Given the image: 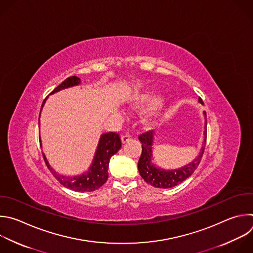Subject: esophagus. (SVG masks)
Returning a JSON list of instances; mask_svg holds the SVG:
<instances>
[{
  "label": "esophagus",
  "mask_w": 253,
  "mask_h": 253,
  "mask_svg": "<svg viewBox=\"0 0 253 253\" xmlns=\"http://www.w3.org/2000/svg\"><path fill=\"white\" fill-rule=\"evenodd\" d=\"M131 139H132V136L129 135V134H124V135L121 136V140H122V143H123V144L129 142Z\"/></svg>",
  "instance_id": "obj_1"
}]
</instances>
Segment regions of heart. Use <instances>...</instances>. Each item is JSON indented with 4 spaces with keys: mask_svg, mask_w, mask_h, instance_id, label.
Instances as JSON below:
<instances>
[{
    "mask_svg": "<svg viewBox=\"0 0 253 253\" xmlns=\"http://www.w3.org/2000/svg\"><path fill=\"white\" fill-rule=\"evenodd\" d=\"M156 98V95L153 93V92H144L143 94L140 95L139 97V102H142V103H150L152 101H154ZM161 109V103H158L157 106H156V111ZM153 116V114L151 115Z\"/></svg>",
    "mask_w": 253,
    "mask_h": 253,
    "instance_id": "obj_1",
    "label": "heart"
}]
</instances>
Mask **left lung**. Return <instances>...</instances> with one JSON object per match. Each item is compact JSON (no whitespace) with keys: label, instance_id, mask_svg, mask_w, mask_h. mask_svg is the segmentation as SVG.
<instances>
[{"label":"left lung","instance_id":"8db88e82","mask_svg":"<svg viewBox=\"0 0 253 253\" xmlns=\"http://www.w3.org/2000/svg\"><path fill=\"white\" fill-rule=\"evenodd\" d=\"M199 102L204 104L203 99L201 97L199 98ZM204 114L206 116V123H207V113L204 112ZM153 134H154L153 131H148L139 136V140L142 143V154L138 162L139 173L147 184H150L155 188H159V189L173 188L192 176V174L195 172V170L198 168L203 158V155L205 152V146H203L202 151L200 155L197 157V159H195L189 165H186L180 168V169H176V170H164V169H161V168L155 167V165H153L151 162ZM204 134H205V142H207V124L205 126ZM206 143H204V145Z\"/></svg>","mask_w":253,"mask_h":253}]
</instances>
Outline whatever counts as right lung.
Returning a JSON list of instances; mask_svg holds the SVG:
<instances>
[{
  "label": "right lung",
  "mask_w": 253,
  "mask_h": 253,
  "mask_svg": "<svg viewBox=\"0 0 253 253\" xmlns=\"http://www.w3.org/2000/svg\"><path fill=\"white\" fill-rule=\"evenodd\" d=\"M81 82L80 78L77 76H70L67 77L63 82H61L57 87H55L50 94L55 93L61 89L68 88L74 85H77ZM47 98V97H46ZM46 98L43 100L42 104V108L46 100ZM42 111V109H41ZM41 116V113H40ZM40 123V121H39ZM41 142V140H40ZM122 143L121 139L118 133L116 132H109L101 135L99 144L92 162V165L90 166L88 172L82 174L81 176L77 177H66L57 174L52 168L49 166L44 154L43 160L45 162L46 167L48 170L51 172V174L54 176V178L65 188L70 189L75 192H92L97 189H99L103 184L106 183L108 179V166L110 158L116 154L119 149L121 148Z\"/></svg>",
  "instance_id": "right-lung-1"
}]
</instances>
